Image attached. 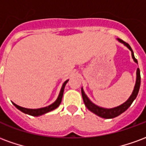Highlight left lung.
Returning a JSON list of instances; mask_svg holds the SVG:
<instances>
[{
  "label": "left lung",
  "instance_id": "left-lung-1",
  "mask_svg": "<svg viewBox=\"0 0 146 146\" xmlns=\"http://www.w3.org/2000/svg\"><path fill=\"white\" fill-rule=\"evenodd\" d=\"M117 40L121 43L123 44L126 46L127 48H128L130 51H131V56L133 60L135 62V63L138 64V61L135 58V55H134V52L132 51L131 46L126 43V42L123 41L121 39L117 38ZM140 84H141V76H140V70L139 69H137V72H136V81H135V87H134V90L132 92L131 95L129 97V98L125 102H123V104H121L120 106H118L114 108H110V109H107V108H103L100 107L97 105H95V103H93L89 98L87 96V95L85 94V92L84 91L83 88H81V93H82V97L83 100H84V105L86 106V107L88 108L91 112H92L93 113L96 114L97 116H100L102 118H105V119H112V118H114V117H116L119 115H120L121 113H123V112H125L126 110H127L131 105L132 104V102H134L137 95L138 94V92H139V88H140Z\"/></svg>",
  "mask_w": 146,
  "mask_h": 146
}]
</instances>
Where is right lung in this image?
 <instances>
[{
  "instance_id": "1",
  "label": "right lung",
  "mask_w": 146,
  "mask_h": 146,
  "mask_svg": "<svg viewBox=\"0 0 146 146\" xmlns=\"http://www.w3.org/2000/svg\"><path fill=\"white\" fill-rule=\"evenodd\" d=\"M68 81H69V80H66V81L62 84V88H61L60 92H59V94H58V96L57 99H56L52 104L49 105V106H46V107L39 108V109H27V108L21 107V106H18V105H16L15 103H14V102H12V103H13V105H14L15 107L17 108L18 110H19L21 112L26 113V114H28V115H30V116H41L43 114H45V113H48V112H51L52 110H55L56 108H58L61 102H62V95H63L65 86H66V84Z\"/></svg>"
}]
</instances>
